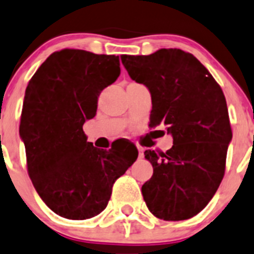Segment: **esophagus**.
I'll list each match as a JSON object with an SVG mask.
<instances>
[{
	"label": "esophagus",
	"mask_w": 254,
	"mask_h": 254,
	"mask_svg": "<svg viewBox=\"0 0 254 254\" xmlns=\"http://www.w3.org/2000/svg\"><path fill=\"white\" fill-rule=\"evenodd\" d=\"M137 151H139V157L144 156V149L141 146H137Z\"/></svg>",
	"instance_id": "1"
}]
</instances>
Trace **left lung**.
I'll return each mask as SVG.
<instances>
[{"mask_svg":"<svg viewBox=\"0 0 254 254\" xmlns=\"http://www.w3.org/2000/svg\"><path fill=\"white\" fill-rule=\"evenodd\" d=\"M120 58L130 78L150 90L149 125L165 124L174 139L166 152H144L154 169L141 187L144 201L160 220L193 217L225 175L232 130L222 89L197 58L181 49Z\"/></svg>","mask_w":254,"mask_h":254,"instance_id":"obj_1","label":"left lung"}]
</instances>
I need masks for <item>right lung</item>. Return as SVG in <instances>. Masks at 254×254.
I'll return each mask as SVG.
<instances>
[{"label":"right lung","mask_w":254,"mask_h":254,"mask_svg":"<svg viewBox=\"0 0 254 254\" xmlns=\"http://www.w3.org/2000/svg\"><path fill=\"white\" fill-rule=\"evenodd\" d=\"M119 74L118 56L62 49L42 63L26 88L19 135L28 175L43 202L68 220L99 215L115 180L137 159L132 145L100 150L83 131L97 114L102 90Z\"/></svg>","instance_id":"1"}]
</instances>
